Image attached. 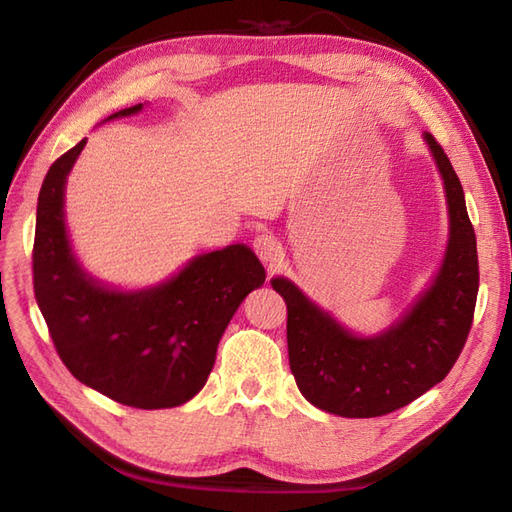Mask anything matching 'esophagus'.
<instances>
[{
	"label": "esophagus",
	"mask_w": 512,
	"mask_h": 512,
	"mask_svg": "<svg viewBox=\"0 0 512 512\" xmlns=\"http://www.w3.org/2000/svg\"><path fill=\"white\" fill-rule=\"evenodd\" d=\"M254 252L258 254V258L265 262V265L269 267H275L280 265V262L284 260V247H282V241L273 237L271 232H260V235L254 237Z\"/></svg>",
	"instance_id": "34e87169"
}]
</instances>
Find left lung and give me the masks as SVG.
Returning <instances> with one entry per match:
<instances>
[{
	"label": "left lung",
	"instance_id": "obj_1",
	"mask_svg": "<svg viewBox=\"0 0 512 512\" xmlns=\"http://www.w3.org/2000/svg\"><path fill=\"white\" fill-rule=\"evenodd\" d=\"M444 179L448 245L438 275L399 322L374 337L344 329L286 277H273L286 309L290 371L316 408L346 418L395 412L427 393L453 369L466 346L478 294L476 235L455 168L423 134Z\"/></svg>",
	"mask_w": 512,
	"mask_h": 512
}]
</instances>
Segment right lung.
<instances>
[{"mask_svg": "<svg viewBox=\"0 0 512 512\" xmlns=\"http://www.w3.org/2000/svg\"><path fill=\"white\" fill-rule=\"evenodd\" d=\"M85 143L57 158L42 181L32 256L38 307L76 380L123 406H181L205 386L230 318L265 284V267L237 243L192 258L170 280L145 290L96 282L76 260L64 222L66 177Z\"/></svg>", "mask_w": 512, "mask_h": 512, "instance_id": "right-lung-1", "label": "right lung"}]
</instances>
